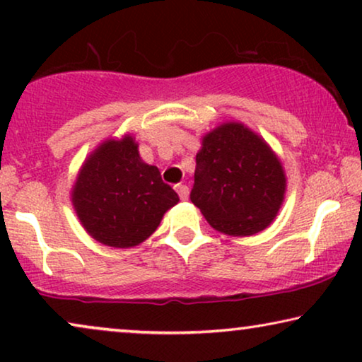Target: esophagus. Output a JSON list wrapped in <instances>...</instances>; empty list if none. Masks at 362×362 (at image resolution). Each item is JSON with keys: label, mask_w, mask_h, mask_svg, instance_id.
Instances as JSON below:
<instances>
[{"label": "esophagus", "mask_w": 362, "mask_h": 362, "mask_svg": "<svg viewBox=\"0 0 362 362\" xmlns=\"http://www.w3.org/2000/svg\"><path fill=\"white\" fill-rule=\"evenodd\" d=\"M175 189H176L177 194H180L182 201H186L187 196H189V187H187L186 185H176Z\"/></svg>", "instance_id": "esophagus-1"}]
</instances>
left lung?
<instances>
[{"instance_id": "8db88e82", "label": "left lung", "mask_w": 362, "mask_h": 362, "mask_svg": "<svg viewBox=\"0 0 362 362\" xmlns=\"http://www.w3.org/2000/svg\"><path fill=\"white\" fill-rule=\"evenodd\" d=\"M191 201L211 227L234 237L269 227L285 199L280 158L259 133L226 122L202 136Z\"/></svg>"}]
</instances>
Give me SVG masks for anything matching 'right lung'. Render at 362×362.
<instances>
[{"mask_svg":"<svg viewBox=\"0 0 362 362\" xmlns=\"http://www.w3.org/2000/svg\"><path fill=\"white\" fill-rule=\"evenodd\" d=\"M71 197L87 234L115 249L145 242L180 202L160 170L141 160L132 135L108 138L86 158Z\"/></svg>","mask_w":362,"mask_h":362,"instance_id":"add662e5","label":"right lung"}]
</instances>
